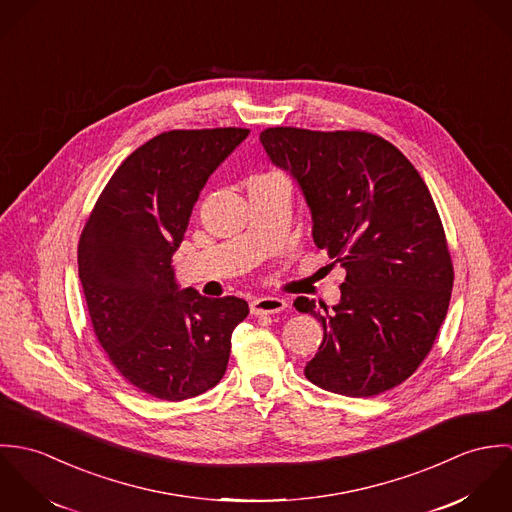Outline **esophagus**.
Returning <instances> with one entry per match:
<instances>
[{"label": "esophagus", "instance_id": "esophagus-1", "mask_svg": "<svg viewBox=\"0 0 512 512\" xmlns=\"http://www.w3.org/2000/svg\"><path fill=\"white\" fill-rule=\"evenodd\" d=\"M286 307H288V301L284 297H274V295L256 297L250 303V311L254 315H274V313H282Z\"/></svg>", "mask_w": 512, "mask_h": 512}]
</instances>
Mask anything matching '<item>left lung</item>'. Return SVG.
<instances>
[{"instance_id": "obj_1", "label": "left lung", "mask_w": 512, "mask_h": 512, "mask_svg": "<svg viewBox=\"0 0 512 512\" xmlns=\"http://www.w3.org/2000/svg\"><path fill=\"white\" fill-rule=\"evenodd\" d=\"M260 142L295 179L317 248L347 270L331 311L307 297L293 303L323 325L307 380L353 398L402 384L430 353L453 288L424 179L402 151L366 132L268 128Z\"/></svg>"}]
</instances>
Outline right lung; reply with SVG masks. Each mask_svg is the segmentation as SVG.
<instances>
[{
  "instance_id": "obj_1",
  "label": "right lung",
  "mask_w": 512,
  "mask_h": 512,
  "mask_svg": "<svg viewBox=\"0 0 512 512\" xmlns=\"http://www.w3.org/2000/svg\"><path fill=\"white\" fill-rule=\"evenodd\" d=\"M244 128L171 130L116 169L78 242V278L94 333L112 365L161 400L217 386L234 327L248 303L179 288L171 258L193 207L220 163L248 138Z\"/></svg>"
}]
</instances>
